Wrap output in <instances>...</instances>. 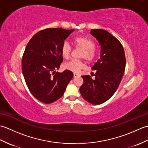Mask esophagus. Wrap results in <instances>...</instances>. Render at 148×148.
<instances>
[{
  "label": "esophagus",
  "mask_w": 148,
  "mask_h": 148,
  "mask_svg": "<svg viewBox=\"0 0 148 148\" xmlns=\"http://www.w3.org/2000/svg\"><path fill=\"white\" fill-rule=\"evenodd\" d=\"M79 76V74H77V73H74V77H76Z\"/></svg>",
  "instance_id": "34e87169"
}]
</instances>
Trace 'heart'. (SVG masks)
Returning a JSON list of instances; mask_svg holds the SVG:
<instances>
[{
    "label": "heart",
    "mask_w": 148,
    "mask_h": 148,
    "mask_svg": "<svg viewBox=\"0 0 148 148\" xmlns=\"http://www.w3.org/2000/svg\"><path fill=\"white\" fill-rule=\"evenodd\" d=\"M74 44L77 48L83 49L81 58H86L88 61H92L95 57V44L93 40L86 37H78L74 40ZM62 56L65 59L70 58L72 48L67 41L62 43L60 48ZM85 67L84 62L79 60H71L64 64L65 69L73 72H79Z\"/></svg>",
    "instance_id": "obj_1"
}]
</instances>
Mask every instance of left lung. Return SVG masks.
I'll return each mask as SVG.
<instances>
[{
	"label": "left lung",
	"mask_w": 148,
	"mask_h": 148,
	"mask_svg": "<svg viewBox=\"0 0 148 148\" xmlns=\"http://www.w3.org/2000/svg\"><path fill=\"white\" fill-rule=\"evenodd\" d=\"M90 34L100 46V58L92 67L95 79L89 75L81 76L83 84L80 87L83 98L92 104L106 102L114 95L123 76L126 65L125 51L121 42L109 32L92 29Z\"/></svg>",
	"instance_id": "1"
}]
</instances>
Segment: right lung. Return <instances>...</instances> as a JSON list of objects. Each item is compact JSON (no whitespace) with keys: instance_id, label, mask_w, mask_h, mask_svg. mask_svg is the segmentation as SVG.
Masks as SVG:
<instances>
[{"instance_id":"right-lung-1","label":"right lung","mask_w":148,"mask_h":148,"mask_svg":"<svg viewBox=\"0 0 148 148\" xmlns=\"http://www.w3.org/2000/svg\"><path fill=\"white\" fill-rule=\"evenodd\" d=\"M74 30L62 28L40 30L26 46L22 58V72L31 93L42 103H51L60 98L73 77L71 71L59 73L55 70L63 61L62 43Z\"/></svg>"}]
</instances>
